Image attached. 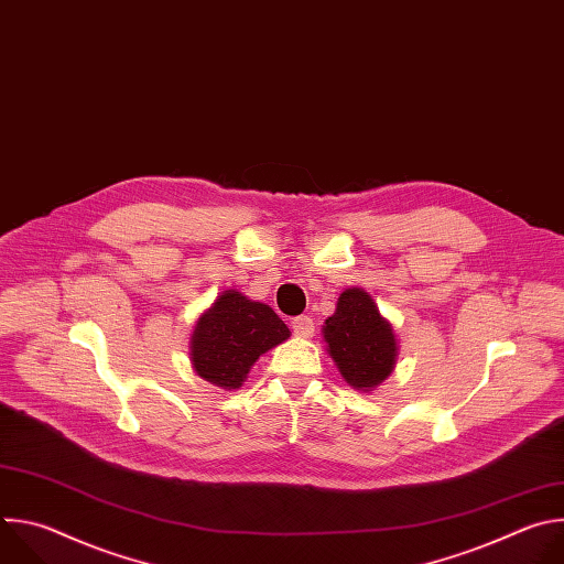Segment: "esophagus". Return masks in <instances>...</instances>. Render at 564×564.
<instances>
[{
    "label": "esophagus",
    "instance_id": "obj_1",
    "mask_svg": "<svg viewBox=\"0 0 564 564\" xmlns=\"http://www.w3.org/2000/svg\"><path fill=\"white\" fill-rule=\"evenodd\" d=\"M292 333L301 339H310L314 335V321L310 316H296L292 321Z\"/></svg>",
    "mask_w": 564,
    "mask_h": 564
}]
</instances>
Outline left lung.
Listing matches in <instances>:
<instances>
[{"mask_svg": "<svg viewBox=\"0 0 564 564\" xmlns=\"http://www.w3.org/2000/svg\"><path fill=\"white\" fill-rule=\"evenodd\" d=\"M321 333L339 375L355 390L370 392L394 370L399 350L394 328L364 288L341 292Z\"/></svg>", "mask_w": 564, "mask_h": 564, "instance_id": "left-lung-1", "label": "left lung"}]
</instances>
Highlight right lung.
I'll return each mask as SVG.
<instances>
[{"label": "right lung", "instance_id": "add662e5", "mask_svg": "<svg viewBox=\"0 0 564 564\" xmlns=\"http://www.w3.org/2000/svg\"><path fill=\"white\" fill-rule=\"evenodd\" d=\"M290 337L279 314L238 290H225L198 316L189 337L194 372L223 390H236L248 379L261 355Z\"/></svg>", "mask_w": 564, "mask_h": 564}]
</instances>
